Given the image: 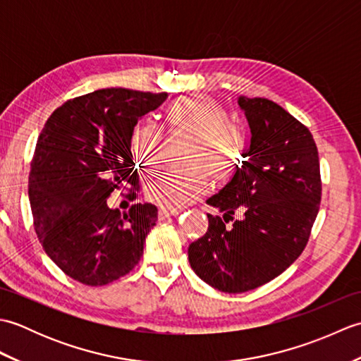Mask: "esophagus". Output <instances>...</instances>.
<instances>
[{
  "label": "esophagus",
  "mask_w": 361,
  "mask_h": 361,
  "mask_svg": "<svg viewBox=\"0 0 361 361\" xmlns=\"http://www.w3.org/2000/svg\"><path fill=\"white\" fill-rule=\"evenodd\" d=\"M158 214H159V217H172V216H178L180 214V209H167V208H161L159 211H158Z\"/></svg>",
  "instance_id": "obj_1"
}]
</instances>
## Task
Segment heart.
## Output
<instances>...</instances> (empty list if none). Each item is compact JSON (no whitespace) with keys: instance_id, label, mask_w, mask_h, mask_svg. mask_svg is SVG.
Returning a JSON list of instances; mask_svg holds the SVG:
<instances>
[{"instance_id":"1","label":"heart","mask_w":361,"mask_h":361,"mask_svg":"<svg viewBox=\"0 0 361 361\" xmlns=\"http://www.w3.org/2000/svg\"><path fill=\"white\" fill-rule=\"evenodd\" d=\"M169 128L192 137L188 145L185 169L169 171L147 189L149 200L161 208L178 209L204 195L209 175L216 185L231 181L247 155V133L225 106L206 96L181 97L164 109ZM163 133L150 122L136 124L130 135V150L137 169L145 175L155 173L161 164Z\"/></svg>"}]
</instances>
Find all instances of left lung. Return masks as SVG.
<instances>
[{
  "mask_svg": "<svg viewBox=\"0 0 361 361\" xmlns=\"http://www.w3.org/2000/svg\"><path fill=\"white\" fill-rule=\"evenodd\" d=\"M239 105L251 130L247 161L206 200L224 217L208 214V231L188 251L192 270L225 293L255 290L286 271L307 245L321 203L310 130L265 97L240 96Z\"/></svg>",
  "mask_w": 361,
  "mask_h": 361,
  "instance_id": "1",
  "label": "left lung"
}]
</instances>
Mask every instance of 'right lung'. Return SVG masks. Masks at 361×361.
<instances>
[{
  "label": "right lung",
  "instance_id": "add662e5",
  "mask_svg": "<svg viewBox=\"0 0 361 361\" xmlns=\"http://www.w3.org/2000/svg\"><path fill=\"white\" fill-rule=\"evenodd\" d=\"M166 97L97 90L59 106L38 136L29 173L35 233L60 270L85 286H106L132 271L157 225V206L136 203L121 214L106 198L116 189L136 198L140 176L130 135Z\"/></svg>",
  "mask_w": 361,
  "mask_h": 361
}]
</instances>
